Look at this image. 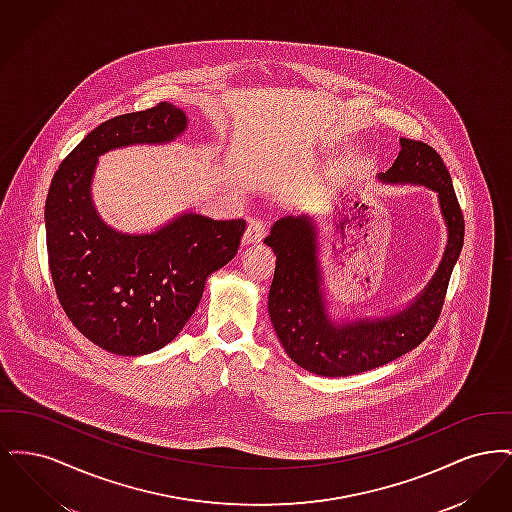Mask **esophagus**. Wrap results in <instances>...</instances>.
<instances>
[{
  "mask_svg": "<svg viewBox=\"0 0 512 512\" xmlns=\"http://www.w3.org/2000/svg\"><path fill=\"white\" fill-rule=\"evenodd\" d=\"M267 234V224L263 220L253 219L247 224L244 234V245L259 244Z\"/></svg>",
  "mask_w": 512,
  "mask_h": 512,
  "instance_id": "34e87169",
  "label": "esophagus"
}]
</instances>
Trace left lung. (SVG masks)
Wrapping results in <instances>:
<instances>
[{
    "label": "left lung",
    "mask_w": 512,
    "mask_h": 512,
    "mask_svg": "<svg viewBox=\"0 0 512 512\" xmlns=\"http://www.w3.org/2000/svg\"><path fill=\"white\" fill-rule=\"evenodd\" d=\"M399 146L395 163L380 172L378 180L434 192L447 228L438 268L411 301L384 313L349 307L340 311L326 288L318 222L307 213L276 220L265 238L276 255L268 317L293 363L318 376H353L395 361L424 341L443 307L451 272L463 249V213L436 149L407 138H401Z\"/></svg>",
    "instance_id": "1"
}]
</instances>
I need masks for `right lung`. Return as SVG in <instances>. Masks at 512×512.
<instances>
[{
    "label": "right lung",
    "mask_w": 512,
    "mask_h": 512,
    "mask_svg": "<svg viewBox=\"0 0 512 512\" xmlns=\"http://www.w3.org/2000/svg\"><path fill=\"white\" fill-rule=\"evenodd\" d=\"M188 130L186 113L159 103L94 128L55 172L46 199L49 270L74 326L101 349L138 357L186 326L213 272L238 253L245 220L182 211L151 232L101 219L92 184L99 157L130 146H167Z\"/></svg>",
    "instance_id": "1"
}]
</instances>
